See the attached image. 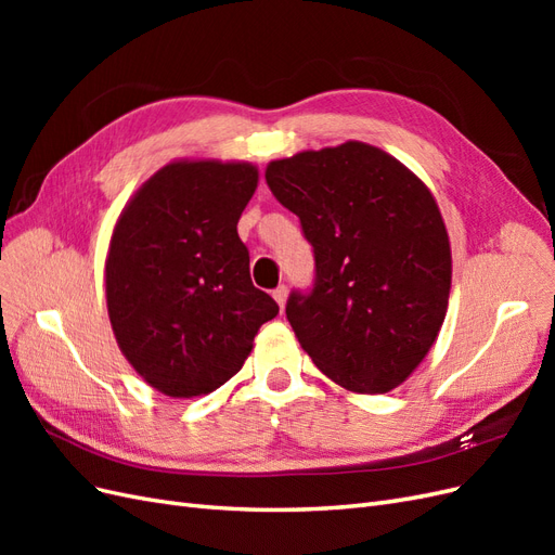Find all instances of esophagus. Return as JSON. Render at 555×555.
<instances>
[{"mask_svg": "<svg viewBox=\"0 0 555 555\" xmlns=\"http://www.w3.org/2000/svg\"><path fill=\"white\" fill-rule=\"evenodd\" d=\"M287 287H284V284H280V287L278 289H273V298L278 300V306L284 310V304H287Z\"/></svg>", "mask_w": 555, "mask_h": 555, "instance_id": "34e87169", "label": "esophagus"}]
</instances>
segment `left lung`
Listing matches in <instances>:
<instances>
[{
	"label": "left lung",
	"instance_id": "8db88e82",
	"mask_svg": "<svg viewBox=\"0 0 555 555\" xmlns=\"http://www.w3.org/2000/svg\"><path fill=\"white\" fill-rule=\"evenodd\" d=\"M266 182L312 245V287L287 298L300 347L349 391L396 389L447 314L451 249L433 194L359 141L271 162Z\"/></svg>",
	"mask_w": 555,
	"mask_h": 555
}]
</instances>
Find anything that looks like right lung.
Instances as JSON below:
<instances>
[{"label":"right lung","instance_id":"right-lung-1","mask_svg":"<svg viewBox=\"0 0 555 555\" xmlns=\"http://www.w3.org/2000/svg\"><path fill=\"white\" fill-rule=\"evenodd\" d=\"M251 164L176 162L129 201L106 259V304L127 361L173 398L236 375L280 308L249 280L238 220L257 190Z\"/></svg>","mask_w":555,"mask_h":555}]
</instances>
